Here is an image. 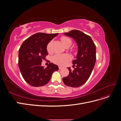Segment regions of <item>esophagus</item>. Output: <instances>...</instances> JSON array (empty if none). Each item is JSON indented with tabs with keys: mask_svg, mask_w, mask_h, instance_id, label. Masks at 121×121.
<instances>
[{
	"mask_svg": "<svg viewBox=\"0 0 121 121\" xmlns=\"http://www.w3.org/2000/svg\"><path fill=\"white\" fill-rule=\"evenodd\" d=\"M58 68H59V69H62L63 68V67H61V66H59V67H58Z\"/></svg>",
	"mask_w": 121,
	"mask_h": 121,
	"instance_id": "obj_1",
	"label": "esophagus"
}]
</instances>
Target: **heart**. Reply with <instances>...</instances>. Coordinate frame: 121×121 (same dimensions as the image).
Segmentation results:
<instances>
[{
  "label": "heart",
  "instance_id": "obj_1",
  "mask_svg": "<svg viewBox=\"0 0 121 121\" xmlns=\"http://www.w3.org/2000/svg\"><path fill=\"white\" fill-rule=\"evenodd\" d=\"M61 41L64 46L67 44H72V41L70 39L67 37H62ZM52 41H50L47 45V50L49 53L52 52ZM71 57L68 54H56L52 57V61L53 63L60 65H64L66 64L68 61L71 60Z\"/></svg>",
  "mask_w": 121,
  "mask_h": 121
}]
</instances>
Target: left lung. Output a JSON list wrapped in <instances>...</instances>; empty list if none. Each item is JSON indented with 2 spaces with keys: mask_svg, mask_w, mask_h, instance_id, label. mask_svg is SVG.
Instances as JSON below:
<instances>
[{
  "mask_svg": "<svg viewBox=\"0 0 121 121\" xmlns=\"http://www.w3.org/2000/svg\"><path fill=\"white\" fill-rule=\"evenodd\" d=\"M65 36L73 38L78 46L76 59L73 60V67H70L69 75L63 78L65 85L72 87H78L85 83L90 76L96 62V46L91 37L83 32L73 30L65 33Z\"/></svg>",
  "mask_w": 121,
  "mask_h": 121,
  "instance_id": "1",
  "label": "left lung"
}]
</instances>
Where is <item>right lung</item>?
Returning a JSON list of instances; mask_svg holds the SVG:
<instances>
[{"mask_svg": "<svg viewBox=\"0 0 121 121\" xmlns=\"http://www.w3.org/2000/svg\"><path fill=\"white\" fill-rule=\"evenodd\" d=\"M58 33H37L25 40L19 50V67L25 81L34 87L48 83L52 73L58 70L57 65L52 63L46 68L41 63L48 55L47 45Z\"/></svg>", "mask_w": 121, "mask_h": 121, "instance_id": "add662e5", "label": "right lung"}]
</instances>
